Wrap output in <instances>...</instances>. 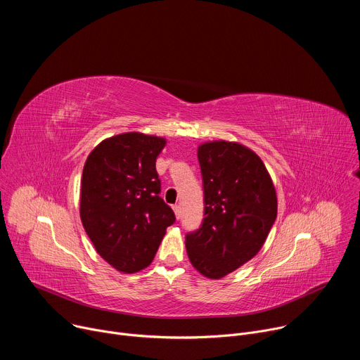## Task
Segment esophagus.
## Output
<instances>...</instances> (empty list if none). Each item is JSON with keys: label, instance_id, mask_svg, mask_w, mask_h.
Wrapping results in <instances>:
<instances>
[{"label": "esophagus", "instance_id": "1", "mask_svg": "<svg viewBox=\"0 0 360 360\" xmlns=\"http://www.w3.org/2000/svg\"><path fill=\"white\" fill-rule=\"evenodd\" d=\"M174 212H175V217L179 219L181 218V207H179V205H174Z\"/></svg>", "mask_w": 360, "mask_h": 360}]
</instances>
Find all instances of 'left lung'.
<instances>
[{
  "instance_id": "left-lung-1",
  "label": "left lung",
  "mask_w": 360,
  "mask_h": 360,
  "mask_svg": "<svg viewBox=\"0 0 360 360\" xmlns=\"http://www.w3.org/2000/svg\"><path fill=\"white\" fill-rule=\"evenodd\" d=\"M198 161L205 218L185 245L199 274L221 279L261 250L276 219V191L262 160L238 142H205Z\"/></svg>"
}]
</instances>
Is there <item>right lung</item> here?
<instances>
[{"label": "right lung", "mask_w": 360, "mask_h": 360, "mask_svg": "<svg viewBox=\"0 0 360 360\" xmlns=\"http://www.w3.org/2000/svg\"><path fill=\"white\" fill-rule=\"evenodd\" d=\"M165 143L161 136L120 134L98 143L85 161L81 221L101 258L120 272L146 268L175 222L155 168Z\"/></svg>", "instance_id": "1"}]
</instances>
